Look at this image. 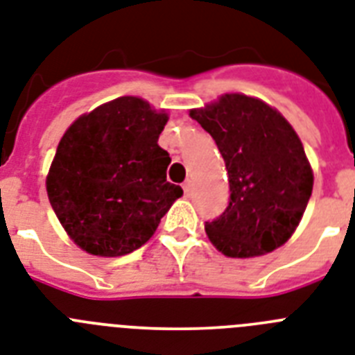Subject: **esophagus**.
Returning <instances> with one entry per match:
<instances>
[{
	"mask_svg": "<svg viewBox=\"0 0 355 355\" xmlns=\"http://www.w3.org/2000/svg\"><path fill=\"white\" fill-rule=\"evenodd\" d=\"M184 193H186V195H191V189H193V184H191V180H186V182H184Z\"/></svg>",
	"mask_w": 355,
	"mask_h": 355,
	"instance_id": "esophagus-1",
	"label": "esophagus"
}]
</instances>
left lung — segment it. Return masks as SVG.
Masks as SVG:
<instances>
[{"mask_svg": "<svg viewBox=\"0 0 355 355\" xmlns=\"http://www.w3.org/2000/svg\"><path fill=\"white\" fill-rule=\"evenodd\" d=\"M213 137L229 175V204L205 222L211 243L229 258H252L284 245L312 195L311 164L300 137L263 101L225 94L191 110Z\"/></svg>", "mask_w": 355, "mask_h": 355, "instance_id": "8db88e82", "label": "left lung"}]
</instances>
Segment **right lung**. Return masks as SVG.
Wrapping results in <instances>:
<instances>
[{
	"label": "right lung",
	"mask_w": 355,
	"mask_h": 355,
	"mask_svg": "<svg viewBox=\"0 0 355 355\" xmlns=\"http://www.w3.org/2000/svg\"><path fill=\"white\" fill-rule=\"evenodd\" d=\"M168 122L139 97H119L77 119L46 177L53 213L68 236L95 256L144 245L182 187L166 180L169 153L157 142Z\"/></svg>",
	"instance_id": "right-lung-1"
}]
</instances>
